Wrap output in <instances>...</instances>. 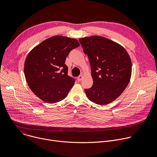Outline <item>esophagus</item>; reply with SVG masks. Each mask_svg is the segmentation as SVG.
Segmentation results:
<instances>
[{"label": "esophagus", "instance_id": "34e87169", "mask_svg": "<svg viewBox=\"0 0 157 157\" xmlns=\"http://www.w3.org/2000/svg\"><path fill=\"white\" fill-rule=\"evenodd\" d=\"M82 79V75L79 76L78 77V78H77V79H78V81H81V79Z\"/></svg>", "mask_w": 157, "mask_h": 157}]
</instances>
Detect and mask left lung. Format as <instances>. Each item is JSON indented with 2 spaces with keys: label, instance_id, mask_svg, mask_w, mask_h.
I'll return each mask as SVG.
<instances>
[{
  "label": "left lung",
  "instance_id": "8db88e82",
  "mask_svg": "<svg viewBox=\"0 0 157 157\" xmlns=\"http://www.w3.org/2000/svg\"><path fill=\"white\" fill-rule=\"evenodd\" d=\"M91 64L93 84L85 89L87 98L99 105L115 101L125 90L132 74V61L117 43L100 36L79 39Z\"/></svg>",
  "mask_w": 157,
  "mask_h": 157
}]
</instances>
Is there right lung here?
<instances>
[{"label":"right lung","instance_id":"add662e5","mask_svg":"<svg viewBox=\"0 0 157 157\" xmlns=\"http://www.w3.org/2000/svg\"><path fill=\"white\" fill-rule=\"evenodd\" d=\"M79 46L75 38L54 36L46 39L28 54L24 74L32 91L40 99L55 103L64 99L75 79L68 75L66 57Z\"/></svg>","mask_w":157,"mask_h":157}]
</instances>
